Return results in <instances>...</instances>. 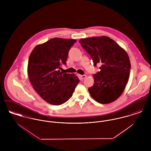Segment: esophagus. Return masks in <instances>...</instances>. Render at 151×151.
Segmentation results:
<instances>
[{
  "instance_id": "obj_1",
  "label": "esophagus",
  "mask_w": 151,
  "mask_h": 151,
  "mask_svg": "<svg viewBox=\"0 0 151 151\" xmlns=\"http://www.w3.org/2000/svg\"><path fill=\"white\" fill-rule=\"evenodd\" d=\"M80 77H81V78L82 80H84V79H85L86 78V75H81Z\"/></svg>"
}]
</instances>
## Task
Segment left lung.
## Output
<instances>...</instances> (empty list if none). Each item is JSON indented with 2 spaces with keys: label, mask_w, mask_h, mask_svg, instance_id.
Segmentation results:
<instances>
[{
  "label": "left lung",
  "mask_w": 151,
  "mask_h": 151,
  "mask_svg": "<svg viewBox=\"0 0 151 151\" xmlns=\"http://www.w3.org/2000/svg\"><path fill=\"white\" fill-rule=\"evenodd\" d=\"M79 42L90 55L94 66L100 64V71L93 74V85L88 88L98 102L108 104L122 94L129 78V57L122 47L106 36L81 39Z\"/></svg>",
  "instance_id": "1"
}]
</instances>
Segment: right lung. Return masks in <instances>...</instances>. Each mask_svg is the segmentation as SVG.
<instances>
[{
	"label": "right lung",
	"mask_w": 151,
	"mask_h": 151,
	"mask_svg": "<svg viewBox=\"0 0 151 151\" xmlns=\"http://www.w3.org/2000/svg\"><path fill=\"white\" fill-rule=\"evenodd\" d=\"M77 41L54 38L36 46L28 63V76L36 92L46 102L60 105L71 96L80 80L73 74L60 71L69 50Z\"/></svg>",
	"instance_id": "1"
}]
</instances>
